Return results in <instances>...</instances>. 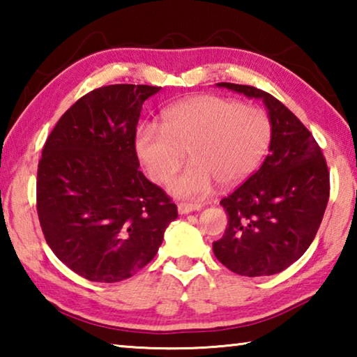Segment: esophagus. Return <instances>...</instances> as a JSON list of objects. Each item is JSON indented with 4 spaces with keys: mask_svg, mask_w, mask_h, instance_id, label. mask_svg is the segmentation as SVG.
Listing matches in <instances>:
<instances>
[{
    "mask_svg": "<svg viewBox=\"0 0 357 357\" xmlns=\"http://www.w3.org/2000/svg\"><path fill=\"white\" fill-rule=\"evenodd\" d=\"M200 209H202V204H198V203H179L178 204V213L181 215L193 213V211H200Z\"/></svg>",
    "mask_w": 357,
    "mask_h": 357,
    "instance_id": "obj_1",
    "label": "esophagus"
}]
</instances>
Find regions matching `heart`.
<instances>
[{
	"mask_svg": "<svg viewBox=\"0 0 357 357\" xmlns=\"http://www.w3.org/2000/svg\"><path fill=\"white\" fill-rule=\"evenodd\" d=\"M273 138L263 108L236 99L203 94L164 112V124L143 123L135 132V153L155 183H167L189 151L190 164L172 181L178 197H203L215 181L222 187L243 183L257 170Z\"/></svg>",
	"mask_w": 357,
	"mask_h": 357,
	"instance_id": "1",
	"label": "heart"
}]
</instances>
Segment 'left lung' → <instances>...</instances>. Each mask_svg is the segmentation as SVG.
I'll list each match as a JSON object with an SVG mask.
<instances>
[{
    "instance_id": "8db88e82",
    "label": "left lung",
    "mask_w": 357,
    "mask_h": 357,
    "mask_svg": "<svg viewBox=\"0 0 357 357\" xmlns=\"http://www.w3.org/2000/svg\"><path fill=\"white\" fill-rule=\"evenodd\" d=\"M217 86L261 99L273 138L259 170L220 202L228 225L214 255L239 275L282 273L315 239L329 200L328 165L309 129L274 96L247 84Z\"/></svg>"
}]
</instances>
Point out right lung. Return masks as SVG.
I'll return each instance as SVG.
<instances>
[{
	"label": "right lung",
	"mask_w": 357,
	"mask_h": 357,
	"mask_svg": "<svg viewBox=\"0 0 357 357\" xmlns=\"http://www.w3.org/2000/svg\"><path fill=\"white\" fill-rule=\"evenodd\" d=\"M148 84L84 94L48 135L38 167V215L47 244L75 274L113 283L138 273L178 217L170 197L138 170L135 132Z\"/></svg>",
	"instance_id": "obj_1"
}]
</instances>
